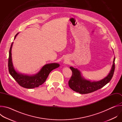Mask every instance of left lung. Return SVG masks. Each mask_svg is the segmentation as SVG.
Returning a JSON list of instances; mask_svg holds the SVG:
<instances>
[{"mask_svg":"<svg viewBox=\"0 0 122 122\" xmlns=\"http://www.w3.org/2000/svg\"><path fill=\"white\" fill-rule=\"evenodd\" d=\"M115 57L113 61V65L110 72L108 75L98 81H91L83 79L80 71L77 68L72 66L70 68L72 74L68 81V85L72 90L81 94H88L97 91L105 86L110 81L112 78L115 69Z\"/></svg>","mask_w":122,"mask_h":122,"instance_id":"left-lung-1","label":"left lung"}]
</instances>
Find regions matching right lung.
Here are the masks:
<instances>
[{
  "label": "right lung",
  "mask_w": 122,
  "mask_h": 122,
  "mask_svg": "<svg viewBox=\"0 0 122 122\" xmlns=\"http://www.w3.org/2000/svg\"><path fill=\"white\" fill-rule=\"evenodd\" d=\"M18 33L16 35L14 39ZM12 44L13 42L11 43L9 51V56L8 59L9 71L10 75L16 81L24 88L30 89L38 87L45 81L49 73L53 69L59 66V65L57 63H51L45 65L41 68L40 71L37 74L33 76L23 75L17 72L13 67L12 62L11 51Z\"/></svg>",
  "instance_id": "add662e5"
}]
</instances>
